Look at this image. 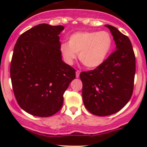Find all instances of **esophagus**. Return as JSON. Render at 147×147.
Instances as JSON below:
<instances>
[{
	"label": "esophagus",
	"instance_id": "esophagus-1",
	"mask_svg": "<svg viewBox=\"0 0 147 147\" xmlns=\"http://www.w3.org/2000/svg\"><path fill=\"white\" fill-rule=\"evenodd\" d=\"M80 71H76V78H78L79 77V76H80Z\"/></svg>",
	"mask_w": 147,
	"mask_h": 147
}]
</instances>
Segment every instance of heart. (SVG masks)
Instances as JSON below:
<instances>
[{
	"label": "heart",
	"instance_id": "1",
	"mask_svg": "<svg viewBox=\"0 0 147 147\" xmlns=\"http://www.w3.org/2000/svg\"><path fill=\"white\" fill-rule=\"evenodd\" d=\"M112 45V37L107 32H79L70 36L67 43L61 44L59 50L67 64L72 65L79 54L85 67L94 68L107 59Z\"/></svg>",
	"mask_w": 147,
	"mask_h": 147
}]
</instances>
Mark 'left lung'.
Wrapping results in <instances>:
<instances>
[{
	"label": "left lung",
	"instance_id": "obj_1",
	"mask_svg": "<svg viewBox=\"0 0 147 147\" xmlns=\"http://www.w3.org/2000/svg\"><path fill=\"white\" fill-rule=\"evenodd\" d=\"M105 26L112 34L116 50L94 70L80 74L85 107L98 116L115 113L127 105L136 74V56L129 37L114 26Z\"/></svg>",
	"mask_w": 147,
	"mask_h": 147
}]
</instances>
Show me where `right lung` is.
I'll return each mask as SVG.
<instances>
[{
    "label": "right lung",
    "instance_id": "right-lung-1",
    "mask_svg": "<svg viewBox=\"0 0 147 147\" xmlns=\"http://www.w3.org/2000/svg\"><path fill=\"white\" fill-rule=\"evenodd\" d=\"M64 27L42 23L20 35L14 48L10 76L15 98L26 112L49 117L61 109L76 70L62 60L59 35Z\"/></svg>",
    "mask_w": 147,
    "mask_h": 147
}]
</instances>
